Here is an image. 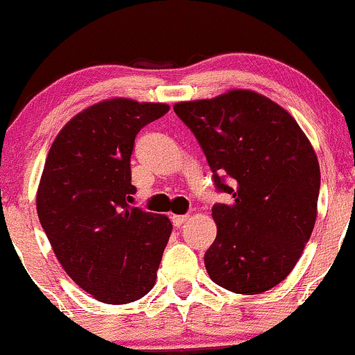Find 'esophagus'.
<instances>
[{"label":"esophagus","instance_id":"esophagus-1","mask_svg":"<svg viewBox=\"0 0 355 355\" xmlns=\"http://www.w3.org/2000/svg\"><path fill=\"white\" fill-rule=\"evenodd\" d=\"M188 218H189L188 215H173V217H171V220H173L174 227H182V224H184Z\"/></svg>","mask_w":355,"mask_h":355}]
</instances>
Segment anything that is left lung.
<instances>
[{"label": "left lung", "instance_id": "8db88e82", "mask_svg": "<svg viewBox=\"0 0 355 355\" xmlns=\"http://www.w3.org/2000/svg\"><path fill=\"white\" fill-rule=\"evenodd\" d=\"M174 112L198 140L215 188L232 196L211 208L208 275L236 294L270 291L292 272L316 222L320 164L308 137L253 90L178 102Z\"/></svg>", "mask_w": 355, "mask_h": 355}]
</instances>
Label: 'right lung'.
<instances>
[{"label": "right lung", "instance_id": "add662e5", "mask_svg": "<svg viewBox=\"0 0 355 355\" xmlns=\"http://www.w3.org/2000/svg\"><path fill=\"white\" fill-rule=\"evenodd\" d=\"M167 104L109 98L64 124L51 145L37 189L41 225L73 282L105 304L150 292L173 224L130 207L138 131Z\"/></svg>", "mask_w": 355, "mask_h": 355}]
</instances>
